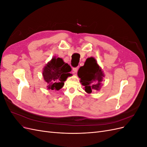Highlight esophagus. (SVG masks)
<instances>
[{
  "instance_id": "obj_1",
  "label": "esophagus",
  "mask_w": 147,
  "mask_h": 147,
  "mask_svg": "<svg viewBox=\"0 0 147 147\" xmlns=\"http://www.w3.org/2000/svg\"><path fill=\"white\" fill-rule=\"evenodd\" d=\"M78 67H74L73 68V71H74V73H77V71H78Z\"/></svg>"
}]
</instances>
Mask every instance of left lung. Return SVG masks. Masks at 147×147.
I'll list each match as a JSON object with an SVG mask.
<instances>
[{"label": "left lung", "mask_w": 147, "mask_h": 147, "mask_svg": "<svg viewBox=\"0 0 147 147\" xmlns=\"http://www.w3.org/2000/svg\"><path fill=\"white\" fill-rule=\"evenodd\" d=\"M78 76L80 78L82 84L84 86V90L90 94L92 91L100 90L104 74L96 60L91 57L86 60L83 66L80 67Z\"/></svg>", "instance_id": "obj_1"}]
</instances>
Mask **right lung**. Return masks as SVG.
<instances>
[{"label":"right lung","mask_w":147,"mask_h":147,"mask_svg":"<svg viewBox=\"0 0 147 147\" xmlns=\"http://www.w3.org/2000/svg\"><path fill=\"white\" fill-rule=\"evenodd\" d=\"M72 69L65 63L60 57H53L43 68V77L47 83V89L50 90L58 91L63 87L64 82L72 74L70 72Z\"/></svg>","instance_id":"add662e5"}]
</instances>
